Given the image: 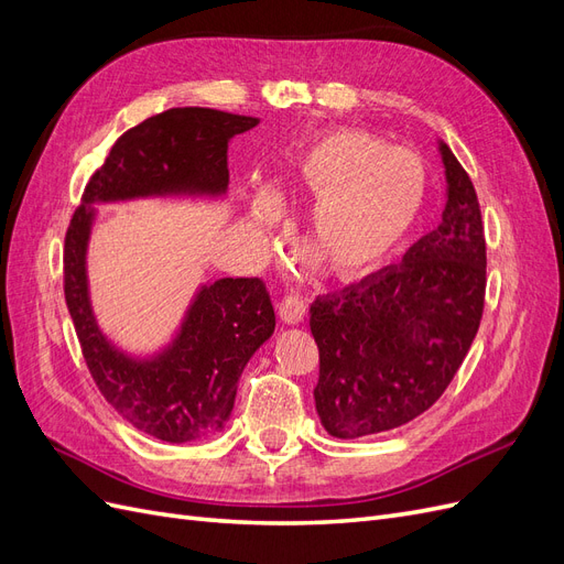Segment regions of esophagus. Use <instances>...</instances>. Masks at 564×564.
Listing matches in <instances>:
<instances>
[{
	"label": "esophagus",
	"instance_id": "34e87169",
	"mask_svg": "<svg viewBox=\"0 0 564 564\" xmlns=\"http://www.w3.org/2000/svg\"><path fill=\"white\" fill-rule=\"evenodd\" d=\"M305 301L299 294H286L280 303H278V313L286 324H299L305 315Z\"/></svg>",
	"mask_w": 564,
	"mask_h": 564
}]
</instances>
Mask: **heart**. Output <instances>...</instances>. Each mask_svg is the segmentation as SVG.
Returning a JSON list of instances; mask_svg holds the SVG:
<instances>
[{
  "label": "heart",
  "instance_id": "1",
  "mask_svg": "<svg viewBox=\"0 0 564 564\" xmlns=\"http://www.w3.org/2000/svg\"><path fill=\"white\" fill-rule=\"evenodd\" d=\"M284 195L315 199L308 232L338 275L377 265L412 230L425 199V166L416 152L390 148L360 129L324 133L303 152ZM270 212L256 216L265 228Z\"/></svg>",
  "mask_w": 564,
  "mask_h": 564
}]
</instances>
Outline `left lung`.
<instances>
[{
	"label": "left lung",
	"instance_id": "1",
	"mask_svg": "<svg viewBox=\"0 0 564 564\" xmlns=\"http://www.w3.org/2000/svg\"><path fill=\"white\" fill-rule=\"evenodd\" d=\"M442 224L402 263L317 299L315 406L334 437L392 431L431 409L452 383L480 327L487 242L475 187L442 143Z\"/></svg>",
	"mask_w": 564,
	"mask_h": 564
}]
</instances>
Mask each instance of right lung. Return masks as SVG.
I'll list each match as a JSON object with an SVG mask.
<instances>
[{
    "label": "right lung",
    "instance_id": "obj_1",
    "mask_svg": "<svg viewBox=\"0 0 564 564\" xmlns=\"http://www.w3.org/2000/svg\"><path fill=\"white\" fill-rule=\"evenodd\" d=\"M256 117L172 108L124 131L84 187L63 247V289L89 373L133 429L164 442L209 437L228 421L249 357L275 332L261 278H224L197 294L174 346L150 362L115 350L96 327L87 292L91 202L166 193L218 195L228 187V143Z\"/></svg>",
    "mask_w": 564,
    "mask_h": 564
}]
</instances>
